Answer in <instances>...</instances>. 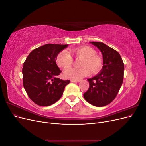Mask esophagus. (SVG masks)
<instances>
[{"label":"esophagus","mask_w":146,"mask_h":146,"mask_svg":"<svg viewBox=\"0 0 146 146\" xmlns=\"http://www.w3.org/2000/svg\"><path fill=\"white\" fill-rule=\"evenodd\" d=\"M71 81V82H81V80H70Z\"/></svg>","instance_id":"1"}]
</instances>
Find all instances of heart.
Here are the masks:
<instances>
[{"label":"heart","instance_id":"obj_1","mask_svg":"<svg viewBox=\"0 0 146 146\" xmlns=\"http://www.w3.org/2000/svg\"><path fill=\"white\" fill-rule=\"evenodd\" d=\"M72 54L76 58H82L80 61V68H70L73 63V58L66 50H61L57 55L56 63L59 67L68 68L64 72L66 78L78 80L88 76L91 73L96 74L100 71L103 66V61L99 56L96 54V51L90 46H82L75 48L71 51Z\"/></svg>","mask_w":146,"mask_h":146}]
</instances>
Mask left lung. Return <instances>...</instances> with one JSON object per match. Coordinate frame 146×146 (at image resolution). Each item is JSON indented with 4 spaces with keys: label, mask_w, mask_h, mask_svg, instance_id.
<instances>
[{
    "label": "left lung",
    "mask_w": 146,
    "mask_h": 146,
    "mask_svg": "<svg viewBox=\"0 0 146 146\" xmlns=\"http://www.w3.org/2000/svg\"><path fill=\"white\" fill-rule=\"evenodd\" d=\"M103 55V68L100 73L88 78L89 89L84 98L96 107H104L115 99L123 80L124 64L120 54L101 42H91Z\"/></svg>",
    "instance_id": "left-lung-1"
}]
</instances>
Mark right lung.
I'll return each mask as SVG.
<instances>
[{"mask_svg": "<svg viewBox=\"0 0 146 146\" xmlns=\"http://www.w3.org/2000/svg\"><path fill=\"white\" fill-rule=\"evenodd\" d=\"M68 45L47 44L30 53L24 63L23 81L30 99L40 106H48L58 101L70 80L57 78L61 72L56 64L60 52Z\"/></svg>", "mask_w": 146, "mask_h": 146, "instance_id": "obj_1", "label": "right lung"}]
</instances>
